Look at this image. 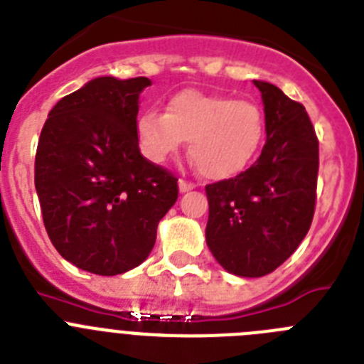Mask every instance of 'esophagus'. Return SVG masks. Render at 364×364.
I'll return each instance as SVG.
<instances>
[{
	"label": "esophagus",
	"mask_w": 364,
	"mask_h": 364,
	"mask_svg": "<svg viewBox=\"0 0 364 364\" xmlns=\"http://www.w3.org/2000/svg\"><path fill=\"white\" fill-rule=\"evenodd\" d=\"M193 188H195V184H191V182H188V180H184V178H180V180H178V189H180V193L191 191Z\"/></svg>",
	"instance_id": "1"
}]
</instances>
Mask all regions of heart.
Instances as JSON below:
<instances>
[{"label":"heart","mask_w":364,"mask_h":364,"mask_svg":"<svg viewBox=\"0 0 364 364\" xmlns=\"http://www.w3.org/2000/svg\"><path fill=\"white\" fill-rule=\"evenodd\" d=\"M264 133V112L255 102L193 89L171 96L166 114L147 111L136 122L146 159L164 162L189 140V154L211 180L240 175L259 153Z\"/></svg>","instance_id":"obj_1"}]
</instances>
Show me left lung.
<instances>
[{"label":"left lung","instance_id":"8db88e82","mask_svg":"<svg viewBox=\"0 0 364 364\" xmlns=\"http://www.w3.org/2000/svg\"><path fill=\"white\" fill-rule=\"evenodd\" d=\"M266 144L250 169L205 186V242L218 264L239 277H262L284 262L311 226L319 140L304 105L257 82Z\"/></svg>","mask_w":364,"mask_h":364}]
</instances>
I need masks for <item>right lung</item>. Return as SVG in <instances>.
Returning <instances> with one entry per match:
<instances>
[{
  "mask_svg": "<svg viewBox=\"0 0 364 364\" xmlns=\"http://www.w3.org/2000/svg\"><path fill=\"white\" fill-rule=\"evenodd\" d=\"M147 85L144 76L87 82L50 109L38 142L45 230L63 259L96 275L142 264L178 198V178L138 147V98Z\"/></svg>",
  "mask_w": 364,
  "mask_h": 364,
  "instance_id": "1",
  "label": "right lung"
}]
</instances>
